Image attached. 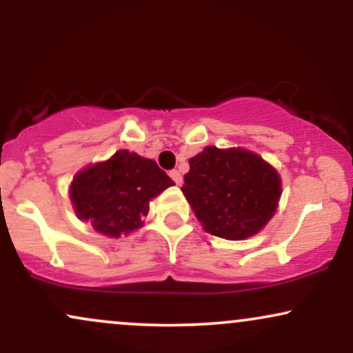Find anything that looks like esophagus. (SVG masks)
Instances as JSON below:
<instances>
[{
	"mask_svg": "<svg viewBox=\"0 0 353 353\" xmlns=\"http://www.w3.org/2000/svg\"><path fill=\"white\" fill-rule=\"evenodd\" d=\"M169 176L172 177V181L176 182L177 185H181V184H182V176H181V172L177 171V169H172V171L169 172Z\"/></svg>",
	"mask_w": 353,
	"mask_h": 353,
	"instance_id": "esophagus-1",
	"label": "esophagus"
}]
</instances>
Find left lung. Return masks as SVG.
Wrapping results in <instances>:
<instances>
[{"instance_id": "left-lung-1", "label": "left lung", "mask_w": 353, "mask_h": 353, "mask_svg": "<svg viewBox=\"0 0 353 353\" xmlns=\"http://www.w3.org/2000/svg\"><path fill=\"white\" fill-rule=\"evenodd\" d=\"M189 168L181 190L205 232L242 241L274 216L281 177L257 154L205 148L189 161Z\"/></svg>"}]
</instances>
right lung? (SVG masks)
Listing matches in <instances>:
<instances>
[{
    "label": "right lung",
    "mask_w": 353,
    "mask_h": 353,
    "mask_svg": "<svg viewBox=\"0 0 353 353\" xmlns=\"http://www.w3.org/2000/svg\"><path fill=\"white\" fill-rule=\"evenodd\" d=\"M174 181L154 161L117 151L106 163L81 171L71 184L76 214L98 232L119 237L143 225L149 201Z\"/></svg>",
    "instance_id": "right-lung-1"
}]
</instances>
